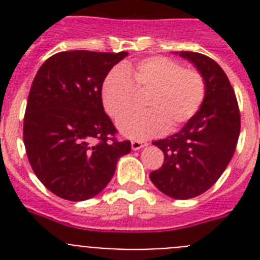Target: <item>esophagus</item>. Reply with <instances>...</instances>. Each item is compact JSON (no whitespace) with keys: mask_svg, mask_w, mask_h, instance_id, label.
Instances as JSON below:
<instances>
[{"mask_svg":"<svg viewBox=\"0 0 260 260\" xmlns=\"http://www.w3.org/2000/svg\"><path fill=\"white\" fill-rule=\"evenodd\" d=\"M146 146V143H143V142H139V141H133L132 142V148L134 151H138L141 150L142 147Z\"/></svg>","mask_w":260,"mask_h":260,"instance_id":"obj_1","label":"esophagus"}]
</instances>
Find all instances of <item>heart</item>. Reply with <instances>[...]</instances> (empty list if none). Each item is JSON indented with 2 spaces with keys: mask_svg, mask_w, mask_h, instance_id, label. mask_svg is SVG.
<instances>
[{
  "mask_svg": "<svg viewBox=\"0 0 260 260\" xmlns=\"http://www.w3.org/2000/svg\"><path fill=\"white\" fill-rule=\"evenodd\" d=\"M207 84L197 69L162 56L148 57L134 66L113 69L103 83V103L116 119L134 108L137 93L148 108L119 119L121 134L132 139H147L176 132L187 123L203 105Z\"/></svg>",
  "mask_w": 260,
  "mask_h": 260,
  "instance_id": "1",
  "label": "heart"
}]
</instances>
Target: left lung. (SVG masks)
Returning a JSON list of instances; mask_svg holds the SVG:
<instances>
[{
    "label": "left lung",
    "instance_id": "left-lung-1",
    "mask_svg": "<svg viewBox=\"0 0 260 260\" xmlns=\"http://www.w3.org/2000/svg\"><path fill=\"white\" fill-rule=\"evenodd\" d=\"M203 74L207 92L203 105L177 134L152 142L164 162L150 173L168 197L190 199L207 191L224 173L236 151L241 116L234 89L217 62L197 52H181Z\"/></svg>",
    "mask_w": 260,
    "mask_h": 260
}]
</instances>
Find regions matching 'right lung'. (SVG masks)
Returning a JSON list of instances; mask_svg holds the SVG:
<instances>
[{
	"label": "right lung",
	"mask_w": 260,
	"mask_h": 260,
	"mask_svg": "<svg viewBox=\"0 0 260 260\" xmlns=\"http://www.w3.org/2000/svg\"><path fill=\"white\" fill-rule=\"evenodd\" d=\"M126 52L69 50L41 65L27 100L23 142L36 177L66 201L92 198L113 177L130 141H118L102 89Z\"/></svg>",
	"instance_id": "obj_1"
}]
</instances>
